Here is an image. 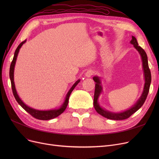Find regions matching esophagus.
Masks as SVG:
<instances>
[{
  "instance_id": "34e87169",
  "label": "esophagus",
  "mask_w": 159,
  "mask_h": 159,
  "mask_svg": "<svg viewBox=\"0 0 159 159\" xmlns=\"http://www.w3.org/2000/svg\"><path fill=\"white\" fill-rule=\"evenodd\" d=\"M93 74H94V71L93 70H88L86 72L85 75H86V77H91Z\"/></svg>"
}]
</instances>
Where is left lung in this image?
<instances>
[{
    "mask_svg": "<svg viewBox=\"0 0 159 159\" xmlns=\"http://www.w3.org/2000/svg\"><path fill=\"white\" fill-rule=\"evenodd\" d=\"M130 43L133 45V46L135 47V48L137 50L139 54L140 55L142 61H143V68L144 75V79H145L144 87L143 93H142V95L140 96V98L138 100L137 102L134 106H133L131 108H129V110H127L126 111L120 112V113H113L103 109L102 107L100 106L98 102V97L102 91V87L101 86V79H100V77L97 76L93 78V80L96 82L95 94H94V100H93L94 107L98 113H99L101 115L104 116L105 118H107L108 119L119 120H124L129 118L131 115H133L137 110H139L142 107V106L144 104L149 92V86H150V84H151V81H152V75H151V72H150V70L149 68L148 57H147L146 53L143 48L139 46L137 40L135 37L132 36V39L130 41Z\"/></svg>",
    "mask_w": 159,
    "mask_h": 159,
    "instance_id": "1",
    "label": "left lung"
}]
</instances>
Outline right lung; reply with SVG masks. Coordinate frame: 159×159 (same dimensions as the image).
<instances>
[{"mask_svg": "<svg viewBox=\"0 0 159 159\" xmlns=\"http://www.w3.org/2000/svg\"><path fill=\"white\" fill-rule=\"evenodd\" d=\"M26 40H24L23 42L18 46L17 48L16 49L15 52V54H14V57L13 58V61L11 63L10 65V78L11 80V88H12V91H13V95L16 99V102L19 103V105L21 106V107L23 108V109L26 111L28 113H29L33 117L39 119V120H50L54 119L57 116H59L61 114H62L64 110H66V108L68 106V101H69V97L70 96L71 93L72 92V91L74 89V88H75L79 83L80 82V79H79L78 80H77L76 82H75V84L72 86V87L70 88V89L69 90V91L67 93L64 102L62 104V105L58 109H55V110H45V111H43V110H37L35 109H33V108H31L29 106H28L27 105L25 104L22 100L19 98L17 93H16V91L15 89V83H14V68H15V62H16V57H17L18 53L19 52V49H20L21 46L26 43Z\"/></svg>", "mask_w": 159, "mask_h": 159, "instance_id": "obj_1", "label": "right lung"}]
</instances>
